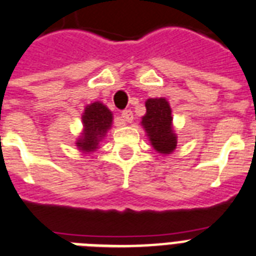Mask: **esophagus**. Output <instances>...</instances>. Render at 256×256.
Listing matches in <instances>:
<instances>
[{"label": "esophagus", "mask_w": 256, "mask_h": 256, "mask_svg": "<svg viewBox=\"0 0 256 256\" xmlns=\"http://www.w3.org/2000/svg\"><path fill=\"white\" fill-rule=\"evenodd\" d=\"M121 117L124 121L126 122H132V120H134V114H132V112L130 109H126L122 112Z\"/></svg>", "instance_id": "esophagus-1"}]
</instances>
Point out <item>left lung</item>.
Instances as JSON below:
<instances>
[{
  "label": "left lung",
  "mask_w": 256,
  "mask_h": 256,
  "mask_svg": "<svg viewBox=\"0 0 256 256\" xmlns=\"http://www.w3.org/2000/svg\"><path fill=\"white\" fill-rule=\"evenodd\" d=\"M142 126L146 130L154 150L168 155L178 146V136L172 128L171 106L166 98H148L146 114L142 117Z\"/></svg>",
  "instance_id": "left-lung-1"
}]
</instances>
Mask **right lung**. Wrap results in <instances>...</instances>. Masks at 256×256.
I'll list each match as a JSON object with an SVG mask.
<instances>
[{
    "instance_id": "add662e5",
    "label": "right lung",
    "mask_w": 256,
    "mask_h": 256,
    "mask_svg": "<svg viewBox=\"0 0 256 256\" xmlns=\"http://www.w3.org/2000/svg\"><path fill=\"white\" fill-rule=\"evenodd\" d=\"M113 113L104 104L93 102L85 108L82 113V132L76 140V146L82 152H93L98 147L100 140L112 128Z\"/></svg>"
}]
</instances>
